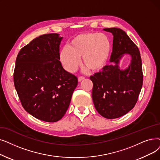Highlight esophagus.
<instances>
[{"label": "esophagus", "mask_w": 160, "mask_h": 160, "mask_svg": "<svg viewBox=\"0 0 160 160\" xmlns=\"http://www.w3.org/2000/svg\"><path fill=\"white\" fill-rule=\"evenodd\" d=\"M84 79H85V78L84 77V76H79V77H78V82H81L82 80H84Z\"/></svg>", "instance_id": "1"}]
</instances>
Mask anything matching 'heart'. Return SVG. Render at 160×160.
<instances>
[{
    "instance_id": "1",
    "label": "heart",
    "mask_w": 160,
    "mask_h": 160,
    "mask_svg": "<svg viewBox=\"0 0 160 160\" xmlns=\"http://www.w3.org/2000/svg\"><path fill=\"white\" fill-rule=\"evenodd\" d=\"M110 52V40L106 34L88 32L74 37L68 48L61 51L60 59L70 72L77 70L81 58L86 71L97 72L106 65Z\"/></svg>"
}]
</instances>
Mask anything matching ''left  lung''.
<instances>
[{
    "mask_svg": "<svg viewBox=\"0 0 160 160\" xmlns=\"http://www.w3.org/2000/svg\"><path fill=\"white\" fill-rule=\"evenodd\" d=\"M113 34V48L110 61L101 72L90 76L93 82L92 99L95 109L107 119L118 118L133 108L142 86L143 74L141 53L126 32L119 28H106ZM132 56L129 67L120 70L118 66L123 54Z\"/></svg>",
    "mask_w": 160,
    "mask_h": 160,
    "instance_id": "obj_1",
    "label": "left lung"
}]
</instances>
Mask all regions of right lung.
I'll return each mask as SVG.
<instances>
[{
    "label": "right lung",
    "instance_id": "right-lung-1",
    "mask_svg": "<svg viewBox=\"0 0 160 160\" xmlns=\"http://www.w3.org/2000/svg\"><path fill=\"white\" fill-rule=\"evenodd\" d=\"M59 34H45L19 51L13 82L27 112L47 122L61 120L70 105L78 78L62 67Z\"/></svg>",
    "mask_w": 160,
    "mask_h": 160
}]
</instances>
